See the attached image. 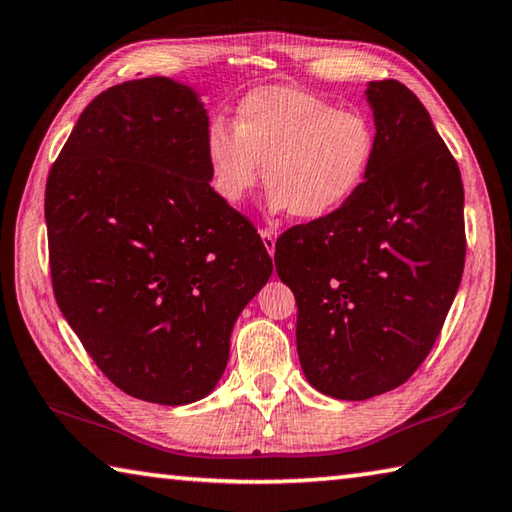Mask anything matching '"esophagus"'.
<instances>
[{
	"instance_id": "esophagus-1",
	"label": "esophagus",
	"mask_w": 512,
	"mask_h": 512,
	"mask_svg": "<svg viewBox=\"0 0 512 512\" xmlns=\"http://www.w3.org/2000/svg\"><path fill=\"white\" fill-rule=\"evenodd\" d=\"M261 238H263V245L267 249V254L274 256V249H276V236L270 229H261Z\"/></svg>"
}]
</instances>
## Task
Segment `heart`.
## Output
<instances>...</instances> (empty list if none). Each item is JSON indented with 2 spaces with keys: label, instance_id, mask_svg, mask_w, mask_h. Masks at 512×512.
<instances>
[{
  "label": "heart",
  "instance_id": "b5f03b06",
  "mask_svg": "<svg viewBox=\"0 0 512 512\" xmlns=\"http://www.w3.org/2000/svg\"><path fill=\"white\" fill-rule=\"evenodd\" d=\"M375 128L360 110H342L297 87L270 85L236 107L233 128L206 132L211 186L222 202L240 204L261 182L274 213L317 222L353 200L369 175Z\"/></svg>",
  "mask_w": 512,
  "mask_h": 512
}]
</instances>
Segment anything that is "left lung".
I'll return each instance as SVG.
<instances>
[{"label": "left lung", "instance_id": "left-lung-1", "mask_svg": "<svg viewBox=\"0 0 512 512\" xmlns=\"http://www.w3.org/2000/svg\"><path fill=\"white\" fill-rule=\"evenodd\" d=\"M375 157L326 220L276 240L297 299V351L317 391L366 400L405 384L432 351L465 263L461 170L425 105L398 80L369 83Z\"/></svg>", "mask_w": 512, "mask_h": 512}]
</instances>
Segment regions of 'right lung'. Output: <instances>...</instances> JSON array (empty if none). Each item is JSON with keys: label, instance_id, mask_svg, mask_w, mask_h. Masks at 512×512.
I'll return each mask as SVG.
<instances>
[{"label": "right lung", "instance_id": "1", "mask_svg": "<svg viewBox=\"0 0 512 512\" xmlns=\"http://www.w3.org/2000/svg\"><path fill=\"white\" fill-rule=\"evenodd\" d=\"M206 132L188 85H114L80 114L44 193L60 312L107 380L157 405L209 396L272 276L261 236L209 184Z\"/></svg>", "mask_w": 512, "mask_h": 512}]
</instances>
